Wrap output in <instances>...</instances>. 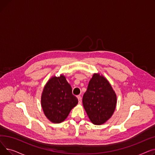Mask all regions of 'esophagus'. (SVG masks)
Instances as JSON below:
<instances>
[{
  "mask_svg": "<svg viewBox=\"0 0 155 155\" xmlns=\"http://www.w3.org/2000/svg\"><path fill=\"white\" fill-rule=\"evenodd\" d=\"M77 98H78V103L80 104H81V103H82V97H81L80 95H78Z\"/></svg>",
  "mask_w": 155,
  "mask_h": 155,
  "instance_id": "esophagus-1",
  "label": "esophagus"
}]
</instances>
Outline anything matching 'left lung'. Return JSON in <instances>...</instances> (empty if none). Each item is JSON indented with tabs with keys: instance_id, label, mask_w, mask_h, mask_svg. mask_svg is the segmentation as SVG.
Segmentation results:
<instances>
[{
	"instance_id": "8db88e82",
	"label": "left lung",
	"mask_w": 155,
	"mask_h": 155,
	"mask_svg": "<svg viewBox=\"0 0 155 155\" xmlns=\"http://www.w3.org/2000/svg\"><path fill=\"white\" fill-rule=\"evenodd\" d=\"M82 102L92 123L101 125L113 114L116 106L117 97L107 80L95 73L89 82Z\"/></svg>"
}]
</instances>
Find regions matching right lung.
<instances>
[{
  "label": "right lung",
  "mask_w": 155,
  "mask_h": 155,
  "mask_svg": "<svg viewBox=\"0 0 155 155\" xmlns=\"http://www.w3.org/2000/svg\"><path fill=\"white\" fill-rule=\"evenodd\" d=\"M78 102L72 94L71 85L63 75L52 77L44 87L41 106L45 116L52 123L63 122Z\"/></svg>",
  "instance_id": "add662e5"
}]
</instances>
